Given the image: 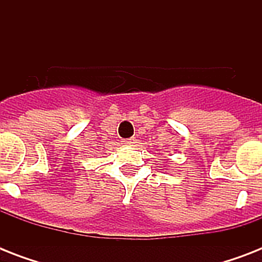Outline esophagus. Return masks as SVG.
Wrapping results in <instances>:
<instances>
[{"label": "esophagus", "mask_w": 262, "mask_h": 262, "mask_svg": "<svg viewBox=\"0 0 262 262\" xmlns=\"http://www.w3.org/2000/svg\"><path fill=\"white\" fill-rule=\"evenodd\" d=\"M122 143L125 144V145H133V144L136 143V140H135V137H132V139H126V140H123Z\"/></svg>", "instance_id": "1"}]
</instances>
